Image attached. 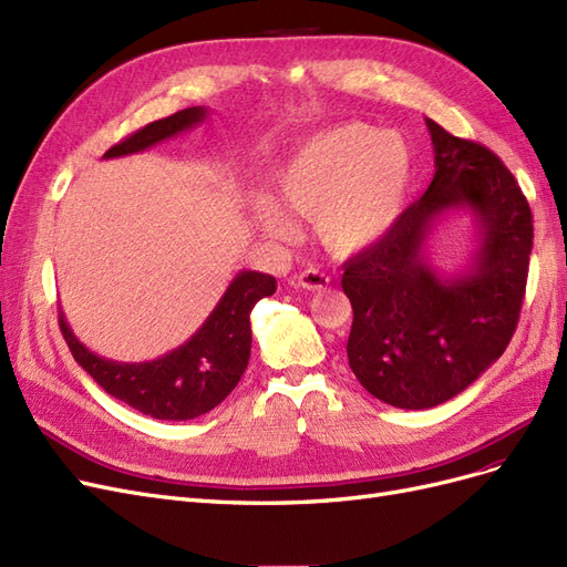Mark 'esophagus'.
Masks as SVG:
<instances>
[{
  "mask_svg": "<svg viewBox=\"0 0 567 567\" xmlns=\"http://www.w3.org/2000/svg\"><path fill=\"white\" fill-rule=\"evenodd\" d=\"M329 277H326L323 271H319V269H305V271H300L298 277H296V286L298 288H305V290H319V288H326L329 286Z\"/></svg>",
  "mask_w": 567,
  "mask_h": 567,
  "instance_id": "34e87169",
  "label": "esophagus"
}]
</instances>
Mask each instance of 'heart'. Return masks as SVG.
Here are the masks:
<instances>
[{
	"label": "heart",
	"instance_id": "b5f03b06",
	"mask_svg": "<svg viewBox=\"0 0 567 567\" xmlns=\"http://www.w3.org/2000/svg\"><path fill=\"white\" fill-rule=\"evenodd\" d=\"M414 173V151L400 132L346 123L302 142L274 184L286 208L315 219L326 248L350 255L381 241L394 227L406 208ZM252 215L269 238H293V219L274 198L257 196Z\"/></svg>",
	"mask_w": 567,
	"mask_h": 567
}]
</instances>
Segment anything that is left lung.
<instances>
[{
  "label": "left lung",
  "instance_id": "obj_1",
  "mask_svg": "<svg viewBox=\"0 0 567 567\" xmlns=\"http://www.w3.org/2000/svg\"><path fill=\"white\" fill-rule=\"evenodd\" d=\"M435 175L379 244L342 265L352 302L350 369L375 400L431 409L477 381L518 326L532 252V213L494 153L425 117ZM474 219L476 250L458 272L426 255L450 214Z\"/></svg>",
  "mask_w": 567,
  "mask_h": 567
}]
</instances>
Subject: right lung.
Returning <instances> with one entry per match:
<instances>
[{
    "mask_svg": "<svg viewBox=\"0 0 567 567\" xmlns=\"http://www.w3.org/2000/svg\"><path fill=\"white\" fill-rule=\"evenodd\" d=\"M208 117L205 106L184 109L156 120L115 144L104 158L142 153L165 140L200 125ZM277 279L271 274L241 269L227 286L215 310L200 329L179 348L151 362H115L99 357L73 333L59 312V326L75 362L115 400L161 421H188L208 414L241 381L250 359V312L257 300L274 296Z\"/></svg>",
    "mask_w": 567,
    "mask_h": 567,
    "instance_id": "add662e5",
    "label": "right lung"
}]
</instances>
